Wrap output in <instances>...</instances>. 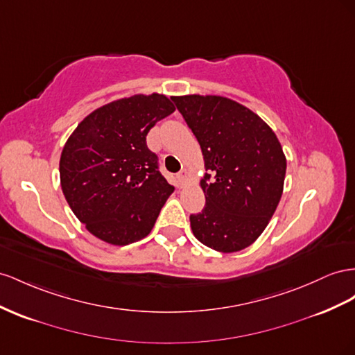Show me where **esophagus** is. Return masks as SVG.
<instances>
[{
  "label": "esophagus",
  "instance_id": "obj_1",
  "mask_svg": "<svg viewBox=\"0 0 355 355\" xmlns=\"http://www.w3.org/2000/svg\"><path fill=\"white\" fill-rule=\"evenodd\" d=\"M187 178H188V175H187V170H184V168H182V170L179 171V173L176 175V179H178V182H179L180 185H184V184H185V182H187Z\"/></svg>",
  "mask_w": 355,
  "mask_h": 355
}]
</instances>
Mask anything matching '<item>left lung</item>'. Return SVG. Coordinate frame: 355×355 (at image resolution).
Masks as SVG:
<instances>
[{"instance_id": "obj_1", "label": "left lung", "mask_w": 355, "mask_h": 355, "mask_svg": "<svg viewBox=\"0 0 355 355\" xmlns=\"http://www.w3.org/2000/svg\"><path fill=\"white\" fill-rule=\"evenodd\" d=\"M206 162V206L189 216L198 241L236 252L257 241L279 203L286 159L270 127L242 104L216 95L171 97Z\"/></svg>"}]
</instances>
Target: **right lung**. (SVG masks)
I'll return each instance as SVG.
<instances>
[{
  "label": "right lung",
  "instance_id": "1",
  "mask_svg": "<svg viewBox=\"0 0 355 355\" xmlns=\"http://www.w3.org/2000/svg\"><path fill=\"white\" fill-rule=\"evenodd\" d=\"M175 112L166 95H134L88 114L60 161L67 203L89 232L112 245L149 234L175 187L146 145L149 130Z\"/></svg>",
  "mask_w": 355,
  "mask_h": 355
}]
</instances>
